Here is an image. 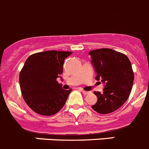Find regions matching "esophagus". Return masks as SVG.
<instances>
[{"label":"esophagus","instance_id":"1","mask_svg":"<svg viewBox=\"0 0 149 149\" xmlns=\"http://www.w3.org/2000/svg\"><path fill=\"white\" fill-rule=\"evenodd\" d=\"M81 91H82V92H83V93L84 94V95H88V94H89V93H90L89 91H85V90H84V89H82V90H81Z\"/></svg>","mask_w":149,"mask_h":149}]
</instances>
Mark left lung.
Wrapping results in <instances>:
<instances>
[{"label": "left lung", "instance_id": "1", "mask_svg": "<svg viewBox=\"0 0 149 149\" xmlns=\"http://www.w3.org/2000/svg\"><path fill=\"white\" fill-rule=\"evenodd\" d=\"M97 72V80L104 83L103 92L95 91L97 102L92 109L100 114H109L120 108L130 95L133 86V69L125 54L111 49H100L89 52Z\"/></svg>", "mask_w": 149, "mask_h": 149}]
</instances>
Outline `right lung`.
Listing matches in <instances>:
<instances>
[{
  "mask_svg": "<svg viewBox=\"0 0 149 149\" xmlns=\"http://www.w3.org/2000/svg\"><path fill=\"white\" fill-rule=\"evenodd\" d=\"M72 52L46 51L30 55L19 75L22 96L32 111L51 116L61 110L72 89L64 90L57 78Z\"/></svg>",
  "mask_w": 149,
  "mask_h": 149,
  "instance_id": "right-lung-1",
  "label": "right lung"
}]
</instances>
